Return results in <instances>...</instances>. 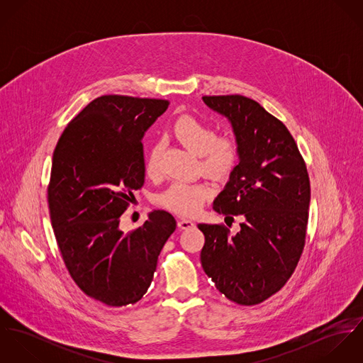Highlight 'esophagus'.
<instances>
[{"mask_svg": "<svg viewBox=\"0 0 363 363\" xmlns=\"http://www.w3.org/2000/svg\"><path fill=\"white\" fill-rule=\"evenodd\" d=\"M177 226H179L180 229H190L191 226H194V223H193V220H190V219H179V220H177Z\"/></svg>", "mask_w": 363, "mask_h": 363, "instance_id": "1", "label": "esophagus"}]
</instances>
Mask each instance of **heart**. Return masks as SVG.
Returning a JSON list of instances; mask_svg holds the SVG:
<instances>
[{"mask_svg": "<svg viewBox=\"0 0 363 363\" xmlns=\"http://www.w3.org/2000/svg\"><path fill=\"white\" fill-rule=\"evenodd\" d=\"M174 138L189 151L200 156V167L208 176L223 180L232 174L239 160V145L229 135H215L203 120L182 116L173 124ZM162 148L154 144L145 159L147 174L156 179L162 173ZM213 190L206 182H174L157 196V204L182 216H193L212 197Z\"/></svg>", "mask_w": 363, "mask_h": 363, "instance_id": "obj_1", "label": "heart"}]
</instances>
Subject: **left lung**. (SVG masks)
Here are the masks:
<instances>
[{"mask_svg":"<svg viewBox=\"0 0 363 363\" xmlns=\"http://www.w3.org/2000/svg\"><path fill=\"white\" fill-rule=\"evenodd\" d=\"M203 101L230 120L240 157L212 208L230 225L235 215L242 223L236 235L223 223L197 225L206 236L201 265L229 301L259 305L286 284L303 253L309 173L289 130L256 101L242 95Z\"/></svg>","mask_w":363,"mask_h":363,"instance_id":"obj_1","label":"left lung"}]
</instances>
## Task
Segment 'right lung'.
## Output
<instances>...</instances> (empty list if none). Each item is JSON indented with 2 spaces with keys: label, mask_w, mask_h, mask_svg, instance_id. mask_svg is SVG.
Returning a JSON list of instances; mask_svg holds the SVG:
<instances>
[{
  "label": "right lung",
  "mask_w": 363,
  "mask_h": 363,
  "mask_svg": "<svg viewBox=\"0 0 363 363\" xmlns=\"http://www.w3.org/2000/svg\"><path fill=\"white\" fill-rule=\"evenodd\" d=\"M169 101L104 95L75 116L52 152L48 203L64 264L89 298L108 308L137 303L176 230L172 213L157 209L134 230L120 216L145 182L144 133Z\"/></svg>",
  "instance_id": "add662e5"
}]
</instances>
